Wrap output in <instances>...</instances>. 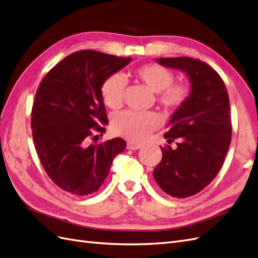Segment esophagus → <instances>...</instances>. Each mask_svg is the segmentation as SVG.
I'll list each match as a JSON object with an SVG mask.
<instances>
[{"label":"esophagus","mask_w":258,"mask_h":258,"mask_svg":"<svg viewBox=\"0 0 258 258\" xmlns=\"http://www.w3.org/2000/svg\"><path fill=\"white\" fill-rule=\"evenodd\" d=\"M127 148L128 150H139V148H141V144H136V143L129 142L127 144Z\"/></svg>","instance_id":"1"}]
</instances>
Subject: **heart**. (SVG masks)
I'll list each match as a JSON object with an SVG mask.
<instances>
[{"mask_svg": "<svg viewBox=\"0 0 258 258\" xmlns=\"http://www.w3.org/2000/svg\"><path fill=\"white\" fill-rule=\"evenodd\" d=\"M135 74L148 88L157 93L158 103L168 111L181 107L189 97V87L185 83H173L174 74L158 63H148L136 69ZM124 81L119 74L108 76L101 86V96L104 103L111 108L119 107L122 103ZM159 117L152 112L124 111L117 114L112 127L118 135L131 142L140 143L157 129Z\"/></svg>", "mask_w": 258, "mask_h": 258, "instance_id": "b5f03b06", "label": "heart"}]
</instances>
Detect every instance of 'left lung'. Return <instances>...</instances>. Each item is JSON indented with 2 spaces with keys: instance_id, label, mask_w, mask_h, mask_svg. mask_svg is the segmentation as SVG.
<instances>
[{
  "instance_id": "left-lung-1",
  "label": "left lung",
  "mask_w": 258,
  "mask_h": 258,
  "mask_svg": "<svg viewBox=\"0 0 258 258\" xmlns=\"http://www.w3.org/2000/svg\"><path fill=\"white\" fill-rule=\"evenodd\" d=\"M159 64L186 73L190 92L170 119L162 159L153 175L160 188L174 198H187L207 187L221 170L231 141L229 98L218 73L199 59H156Z\"/></svg>"
}]
</instances>
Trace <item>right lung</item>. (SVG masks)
<instances>
[{
  "mask_svg": "<svg viewBox=\"0 0 258 258\" xmlns=\"http://www.w3.org/2000/svg\"><path fill=\"white\" fill-rule=\"evenodd\" d=\"M130 61L80 50L54 66L38 86L31 114L33 141L46 173L61 189L76 196L97 191L115 156L126 148L120 138L100 144L89 140L95 132L104 134L108 122L101 86Z\"/></svg>",
  "mask_w": 258,
  "mask_h": 258,
  "instance_id": "obj_1",
  "label": "right lung"
}]
</instances>
